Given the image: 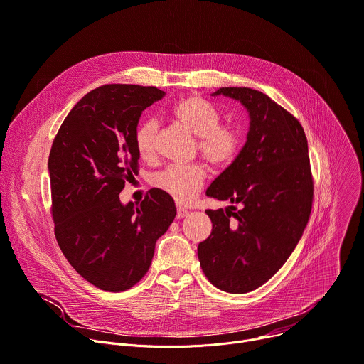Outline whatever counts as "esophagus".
Wrapping results in <instances>:
<instances>
[{
    "instance_id": "34e87169",
    "label": "esophagus",
    "mask_w": 364,
    "mask_h": 364,
    "mask_svg": "<svg viewBox=\"0 0 364 364\" xmlns=\"http://www.w3.org/2000/svg\"><path fill=\"white\" fill-rule=\"evenodd\" d=\"M188 213H189V212H188L185 208H178V210H176V218H178V220H182V218H185Z\"/></svg>"
}]
</instances>
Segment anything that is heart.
Masks as SVG:
<instances>
[{"instance_id": "heart-1", "label": "heart", "mask_w": 364, "mask_h": 364, "mask_svg": "<svg viewBox=\"0 0 364 364\" xmlns=\"http://www.w3.org/2000/svg\"><path fill=\"white\" fill-rule=\"evenodd\" d=\"M175 119L192 134L198 136L199 154L213 166H227L238 155L241 137L237 129L221 124V114L209 102L191 96L173 107ZM158 122L148 119L134 132V146L141 159L151 161L155 156ZM206 179L203 165L168 166L154 176V186L169 195L179 203H191L200 192Z\"/></svg>"}]
</instances>
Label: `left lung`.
Returning a JSON list of instances; mask_svg holds the SVG:
<instances>
[{"label":"left lung","instance_id":"8db88e82","mask_svg":"<svg viewBox=\"0 0 364 364\" xmlns=\"http://www.w3.org/2000/svg\"><path fill=\"white\" fill-rule=\"evenodd\" d=\"M220 95L241 102L250 130L235 161L206 195L238 203L240 209L231 205L205 210L212 232L198 245V258L216 288L244 294L267 282L297 247L311 213L314 186L307 137L291 113L250 87L212 93Z\"/></svg>","mask_w":364,"mask_h":364}]
</instances>
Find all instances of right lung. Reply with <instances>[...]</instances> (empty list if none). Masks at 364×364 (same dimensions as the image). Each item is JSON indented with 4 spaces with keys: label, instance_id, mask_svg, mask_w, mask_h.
Here are the masks:
<instances>
[{
    "label": "right lung",
    "instance_id": "1",
    "mask_svg": "<svg viewBox=\"0 0 364 364\" xmlns=\"http://www.w3.org/2000/svg\"><path fill=\"white\" fill-rule=\"evenodd\" d=\"M164 96L156 87H97L71 109L50 151L55 240L70 265L105 291H126L144 277L176 216L173 199L159 189L139 206L119 199L137 172L140 114Z\"/></svg>",
    "mask_w": 364,
    "mask_h": 364
}]
</instances>
